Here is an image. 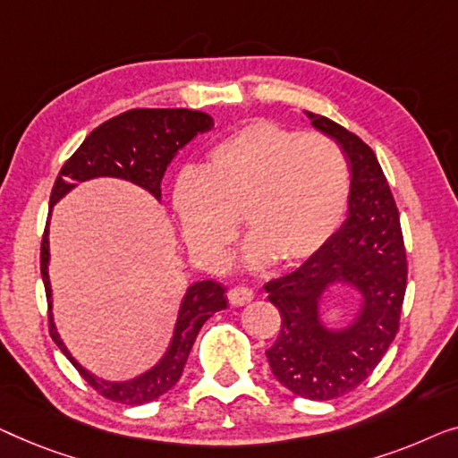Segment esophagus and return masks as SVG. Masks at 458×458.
<instances>
[{
	"label": "esophagus",
	"instance_id": "obj_1",
	"mask_svg": "<svg viewBox=\"0 0 458 458\" xmlns=\"http://www.w3.org/2000/svg\"><path fill=\"white\" fill-rule=\"evenodd\" d=\"M250 299H253V291H250L249 286H234L228 291V301H230V305H234V307L247 305Z\"/></svg>",
	"mask_w": 458,
	"mask_h": 458
}]
</instances>
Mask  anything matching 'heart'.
<instances>
[{
  "label": "heart",
  "mask_w": 458,
  "mask_h": 458,
  "mask_svg": "<svg viewBox=\"0 0 458 458\" xmlns=\"http://www.w3.org/2000/svg\"><path fill=\"white\" fill-rule=\"evenodd\" d=\"M349 167L338 145L276 122L238 128L174 182L172 208L199 259L222 266L242 217L247 259L291 267L318 255L343 222Z\"/></svg>",
  "instance_id": "1"
}]
</instances>
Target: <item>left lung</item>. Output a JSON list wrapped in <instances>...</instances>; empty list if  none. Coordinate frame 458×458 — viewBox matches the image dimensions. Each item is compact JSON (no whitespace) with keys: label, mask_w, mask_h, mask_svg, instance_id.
<instances>
[{"label":"left lung","mask_w":458,"mask_h":458,"mask_svg":"<svg viewBox=\"0 0 458 458\" xmlns=\"http://www.w3.org/2000/svg\"><path fill=\"white\" fill-rule=\"evenodd\" d=\"M305 115L349 159V209L318 255L263 286L282 315L280 334L266 355L276 379L296 396L332 401L367 379L394 340L407 253L394 197L371 147L326 115ZM336 285L355 292L358 307L351 322L330 328L320 319V302Z\"/></svg>","instance_id":"obj_1"}]
</instances>
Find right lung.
Returning a JSON list of instances; mask_svg holds the SVG:
<instances>
[{
  "instance_id": "add662e5",
  "label": "right lung",
  "mask_w": 458,
  "mask_h": 458,
  "mask_svg": "<svg viewBox=\"0 0 458 458\" xmlns=\"http://www.w3.org/2000/svg\"><path fill=\"white\" fill-rule=\"evenodd\" d=\"M211 128H214L211 115L192 112V109H131L95 128L72 153V157L62 165L51 189L49 217L41 242V276L49 305V334L70 363L85 377V382L114 403L145 404L176 386L199 330L216 311L228 307L226 288L214 280L192 282L186 288L180 301L170 344L164 357L149 369L131 379H120V382L95 376L72 357L54 324V291L49 282L51 209L81 182L106 176L128 180L162 203V178L167 165L184 145H189L197 134L209 132Z\"/></svg>"
}]
</instances>
